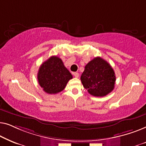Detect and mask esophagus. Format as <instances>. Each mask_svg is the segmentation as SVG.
I'll return each mask as SVG.
<instances>
[{
  "instance_id": "obj_1",
  "label": "esophagus",
  "mask_w": 146,
  "mask_h": 146,
  "mask_svg": "<svg viewBox=\"0 0 146 146\" xmlns=\"http://www.w3.org/2000/svg\"><path fill=\"white\" fill-rule=\"evenodd\" d=\"M73 74H74V76L76 78H78L79 77V74L78 73V72H74V73Z\"/></svg>"
}]
</instances>
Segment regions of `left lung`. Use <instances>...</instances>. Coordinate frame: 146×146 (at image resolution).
Instances as JSON below:
<instances>
[{
    "mask_svg": "<svg viewBox=\"0 0 146 146\" xmlns=\"http://www.w3.org/2000/svg\"><path fill=\"white\" fill-rule=\"evenodd\" d=\"M81 82L89 94L103 97L114 88L115 76L109 63L100 57L94 58L85 66Z\"/></svg>",
    "mask_w": 146,
    "mask_h": 146,
    "instance_id": "left-lung-1",
    "label": "left lung"
}]
</instances>
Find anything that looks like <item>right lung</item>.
I'll return each mask as SVG.
<instances>
[{
	"mask_svg": "<svg viewBox=\"0 0 146 146\" xmlns=\"http://www.w3.org/2000/svg\"><path fill=\"white\" fill-rule=\"evenodd\" d=\"M37 76L40 86L49 94L60 92L72 78V75L64 66L62 60L56 56L42 64Z\"/></svg>",
	"mask_w": 146,
	"mask_h": 146,
	"instance_id": "obj_1",
	"label": "right lung"
}]
</instances>
